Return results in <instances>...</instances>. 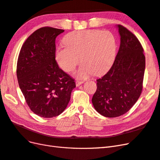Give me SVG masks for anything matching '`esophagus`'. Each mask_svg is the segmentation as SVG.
I'll use <instances>...</instances> for the list:
<instances>
[{
	"instance_id": "34e87169",
	"label": "esophagus",
	"mask_w": 160,
	"mask_h": 160,
	"mask_svg": "<svg viewBox=\"0 0 160 160\" xmlns=\"http://www.w3.org/2000/svg\"><path fill=\"white\" fill-rule=\"evenodd\" d=\"M83 81H75V84H76V86H79L80 85H81L82 83H83Z\"/></svg>"
}]
</instances>
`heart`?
Listing matches in <instances>:
<instances>
[{
  "mask_svg": "<svg viewBox=\"0 0 160 160\" xmlns=\"http://www.w3.org/2000/svg\"><path fill=\"white\" fill-rule=\"evenodd\" d=\"M63 42L64 47L56 49V61L65 72L73 71L83 61L84 63L75 72L79 79H85L93 73L103 75L113 63L117 45L114 35L109 31L71 32L65 37Z\"/></svg>",
  "mask_w": 160,
  "mask_h": 160,
  "instance_id": "1",
  "label": "heart"
}]
</instances>
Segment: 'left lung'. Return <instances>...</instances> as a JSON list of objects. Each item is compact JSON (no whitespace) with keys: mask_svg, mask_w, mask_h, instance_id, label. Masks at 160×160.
<instances>
[{"mask_svg":"<svg viewBox=\"0 0 160 160\" xmlns=\"http://www.w3.org/2000/svg\"><path fill=\"white\" fill-rule=\"evenodd\" d=\"M120 46L109 71L97 80L92 103L99 113L107 118L122 115L136 103L143 89L146 67L143 49L138 38L118 25Z\"/></svg>","mask_w":160,"mask_h":160,"instance_id":"obj_1","label":"left lung"}]
</instances>
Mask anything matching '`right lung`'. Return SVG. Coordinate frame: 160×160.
I'll return each instance as SVG.
<instances>
[{"label": "right lung", "mask_w": 160, "mask_h": 160, "mask_svg": "<svg viewBox=\"0 0 160 160\" xmlns=\"http://www.w3.org/2000/svg\"><path fill=\"white\" fill-rule=\"evenodd\" d=\"M63 32L49 27L38 28L23 43L18 57L20 89L31 110L44 118L60 115L76 87L75 80L55 60L56 37Z\"/></svg>", "instance_id": "obj_1"}]
</instances>
